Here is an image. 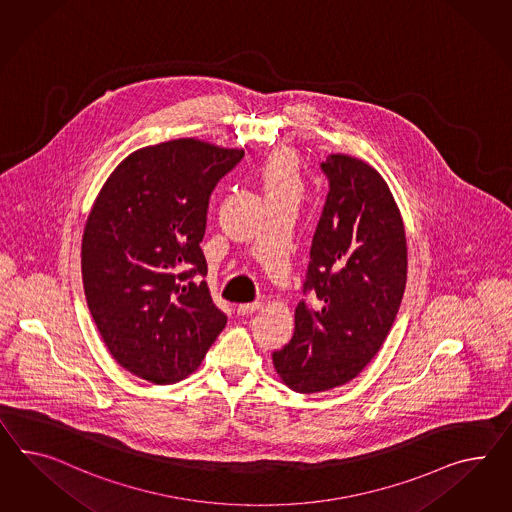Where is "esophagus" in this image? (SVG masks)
Instances as JSON below:
<instances>
[{"instance_id":"34e87169","label":"esophagus","mask_w":512,"mask_h":512,"mask_svg":"<svg viewBox=\"0 0 512 512\" xmlns=\"http://www.w3.org/2000/svg\"><path fill=\"white\" fill-rule=\"evenodd\" d=\"M263 307L261 302H251V304H240L236 307V311H238V315H251V313H255V311H259Z\"/></svg>"}]
</instances>
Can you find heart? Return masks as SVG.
Returning <instances> with one entry per match:
<instances>
[{"label": "heart", "mask_w": 512, "mask_h": 512, "mask_svg": "<svg viewBox=\"0 0 512 512\" xmlns=\"http://www.w3.org/2000/svg\"><path fill=\"white\" fill-rule=\"evenodd\" d=\"M261 184L266 199L298 203L305 192V179L298 158L291 151H277L264 160Z\"/></svg>", "instance_id": "b5f03b06"}]
</instances>
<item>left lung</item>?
I'll return each instance as SVG.
<instances>
[{
  "mask_svg": "<svg viewBox=\"0 0 512 512\" xmlns=\"http://www.w3.org/2000/svg\"><path fill=\"white\" fill-rule=\"evenodd\" d=\"M330 190L309 251L304 294L289 345L272 354L298 393L343 386L373 360L401 307L406 235L401 212L374 167L346 154L320 164Z\"/></svg>",
  "mask_w": 512,
  "mask_h": 512,
  "instance_id": "8db88e82",
  "label": "left lung"
}]
</instances>
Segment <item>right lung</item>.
I'll use <instances>...</instances> for the list:
<instances>
[{
	"instance_id": "right-lung-1",
	"label": "right lung",
	"mask_w": 512,
	"mask_h": 512,
	"mask_svg": "<svg viewBox=\"0 0 512 512\" xmlns=\"http://www.w3.org/2000/svg\"><path fill=\"white\" fill-rule=\"evenodd\" d=\"M244 158L199 139L132 152L85 223L83 291L115 361L152 384L194 373L227 324L208 292L199 248L208 201Z\"/></svg>"
}]
</instances>
